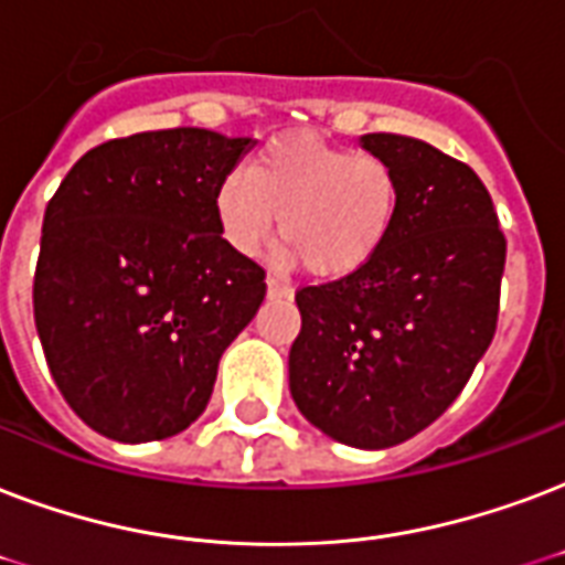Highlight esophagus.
Returning a JSON list of instances; mask_svg holds the SVG:
<instances>
[{"instance_id": "esophagus-1", "label": "esophagus", "mask_w": 565, "mask_h": 565, "mask_svg": "<svg viewBox=\"0 0 565 565\" xmlns=\"http://www.w3.org/2000/svg\"><path fill=\"white\" fill-rule=\"evenodd\" d=\"M266 292L273 296V299H287L292 296L290 284H284L281 278H275V275H266Z\"/></svg>"}]
</instances>
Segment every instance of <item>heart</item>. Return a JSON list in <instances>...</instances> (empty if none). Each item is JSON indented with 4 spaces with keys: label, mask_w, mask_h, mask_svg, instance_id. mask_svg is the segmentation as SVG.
<instances>
[{
    "label": "heart",
    "mask_w": 565,
    "mask_h": 565,
    "mask_svg": "<svg viewBox=\"0 0 565 565\" xmlns=\"http://www.w3.org/2000/svg\"><path fill=\"white\" fill-rule=\"evenodd\" d=\"M213 204L234 252L257 257L281 215L284 257L320 278H340L387 243L399 215V178L376 153L292 132L257 150L245 174H227Z\"/></svg>",
    "instance_id": "1"
}]
</instances>
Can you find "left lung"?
Listing matches in <instances>:
<instances>
[{"instance_id":"8db88e82","label":"left lung","mask_w":565,"mask_h":565,"mask_svg":"<svg viewBox=\"0 0 565 565\" xmlns=\"http://www.w3.org/2000/svg\"><path fill=\"white\" fill-rule=\"evenodd\" d=\"M361 145L397 171V225L367 266L296 292L290 394L334 441L382 450L445 415L489 350L507 239L465 162L394 132Z\"/></svg>"}]
</instances>
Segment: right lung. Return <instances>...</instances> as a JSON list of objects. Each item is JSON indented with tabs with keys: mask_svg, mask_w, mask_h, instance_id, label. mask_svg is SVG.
<instances>
[{
	"mask_svg": "<svg viewBox=\"0 0 565 565\" xmlns=\"http://www.w3.org/2000/svg\"><path fill=\"white\" fill-rule=\"evenodd\" d=\"M254 141L198 127L92 148L46 204L34 326L55 385L94 433L178 436L252 322L266 273L218 231L215 189Z\"/></svg>",
	"mask_w": 565,
	"mask_h": 565,
	"instance_id": "right-lung-1",
	"label": "right lung"
}]
</instances>
